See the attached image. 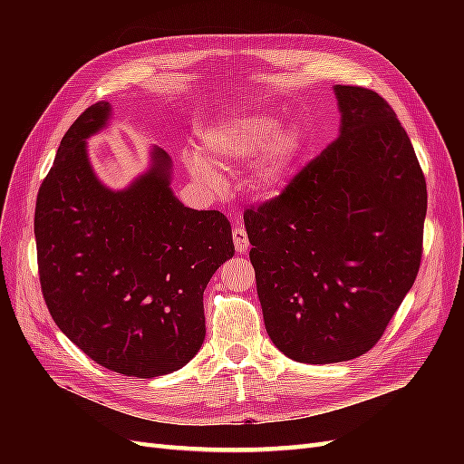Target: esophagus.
Listing matches in <instances>:
<instances>
[{
  "label": "esophagus",
  "mask_w": 464,
  "mask_h": 464,
  "mask_svg": "<svg viewBox=\"0 0 464 464\" xmlns=\"http://www.w3.org/2000/svg\"><path fill=\"white\" fill-rule=\"evenodd\" d=\"M233 242H235L237 252H240V254H245V252L250 250V240H248L246 229H245V226L238 224V222L233 227Z\"/></svg>",
  "instance_id": "34e87169"
}]
</instances>
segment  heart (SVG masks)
Wrapping results in <instances>:
<instances>
[{"mask_svg": "<svg viewBox=\"0 0 464 464\" xmlns=\"http://www.w3.org/2000/svg\"><path fill=\"white\" fill-rule=\"evenodd\" d=\"M297 150L299 133L291 128L278 130V121L271 116L226 118L203 130L191 169L208 177V169L229 170L257 160L254 182L259 191L271 193L285 177Z\"/></svg>", "mask_w": 464, "mask_h": 464, "instance_id": "b5f03b06", "label": "heart"}]
</instances>
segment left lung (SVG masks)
Here are the masks:
<instances>
[{
	"instance_id": "8db88e82",
	"label": "left lung",
	"mask_w": 464,
	"mask_h": 464,
	"mask_svg": "<svg viewBox=\"0 0 464 464\" xmlns=\"http://www.w3.org/2000/svg\"><path fill=\"white\" fill-rule=\"evenodd\" d=\"M343 124L276 198L245 212L265 329L289 359L376 346L418 276L427 184L382 95L334 86Z\"/></svg>"
}]
</instances>
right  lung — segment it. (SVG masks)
I'll list each match as a JSON object with an SVG mask.
<instances>
[{"label":"right lung","instance_id":"obj_1","mask_svg":"<svg viewBox=\"0 0 464 464\" xmlns=\"http://www.w3.org/2000/svg\"><path fill=\"white\" fill-rule=\"evenodd\" d=\"M109 114L100 102L72 121L39 188V282L54 324L92 361L156 378L182 369L203 344V291L235 254L231 224L175 198L160 149L128 189L97 180L84 139Z\"/></svg>","mask_w":464,"mask_h":464}]
</instances>
